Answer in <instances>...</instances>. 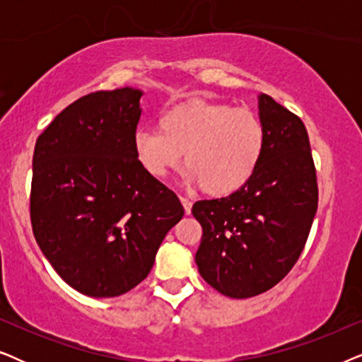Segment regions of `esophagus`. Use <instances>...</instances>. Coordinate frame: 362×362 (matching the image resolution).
Instances as JSON below:
<instances>
[{
  "label": "esophagus",
  "mask_w": 362,
  "mask_h": 362,
  "mask_svg": "<svg viewBox=\"0 0 362 362\" xmlns=\"http://www.w3.org/2000/svg\"><path fill=\"white\" fill-rule=\"evenodd\" d=\"M181 199V204H182V207H185V212H186V216H189L191 214V207H192V202L187 199V197H180Z\"/></svg>",
  "instance_id": "34e87169"
}]
</instances>
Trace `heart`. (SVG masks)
Returning a JSON list of instances; mask_svg holds the SVG:
<instances>
[{
  "label": "heart",
  "mask_w": 362,
  "mask_h": 362,
  "mask_svg": "<svg viewBox=\"0 0 362 362\" xmlns=\"http://www.w3.org/2000/svg\"><path fill=\"white\" fill-rule=\"evenodd\" d=\"M265 128L247 108L191 98L166 108L156 128L133 136L136 160L146 175L161 180L175 171L185 153V181L201 185L206 194H234L259 170Z\"/></svg>",
  "instance_id": "obj_1"
}]
</instances>
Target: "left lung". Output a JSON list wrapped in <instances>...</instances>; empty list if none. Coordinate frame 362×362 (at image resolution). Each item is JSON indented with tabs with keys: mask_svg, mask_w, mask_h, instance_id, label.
<instances>
[{
	"mask_svg": "<svg viewBox=\"0 0 362 362\" xmlns=\"http://www.w3.org/2000/svg\"><path fill=\"white\" fill-rule=\"evenodd\" d=\"M265 150L254 177L234 194L197 201V270L219 293L250 298L275 286L303 250L318 209V186L303 122L260 93Z\"/></svg>",
	"mask_w": 362,
	"mask_h": 362,
	"instance_id": "left-lung-1",
	"label": "left lung"
}]
</instances>
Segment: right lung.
Segmentation results:
<instances>
[{
    "instance_id": "add662e5",
    "label": "right lung",
    "mask_w": 362,
    "mask_h": 362,
    "mask_svg": "<svg viewBox=\"0 0 362 362\" xmlns=\"http://www.w3.org/2000/svg\"><path fill=\"white\" fill-rule=\"evenodd\" d=\"M141 95L123 87L78 98L34 148V237L57 275L93 298L120 296L145 280L185 216L175 192L136 160Z\"/></svg>"
}]
</instances>
